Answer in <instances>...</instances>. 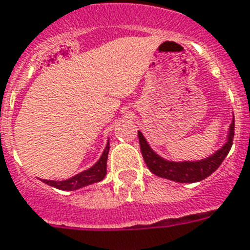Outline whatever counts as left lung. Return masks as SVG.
Returning <instances> with one entry per match:
<instances>
[{
	"label": "left lung",
	"instance_id": "1",
	"mask_svg": "<svg viewBox=\"0 0 250 250\" xmlns=\"http://www.w3.org/2000/svg\"><path fill=\"white\" fill-rule=\"evenodd\" d=\"M234 132L235 121H232L230 125V132H229V139H227V143L222 146V149L213 154L212 157L199 160V162H180L178 163V162L164 160L163 158H160L158 154H155L153 150L150 149L149 144L146 143L145 137L140 131L139 141L141 154H143L146 166L154 174H157L159 177L172 180V181L188 184V182L202 181L220 167L221 163L224 162V159L230 151L231 146H232Z\"/></svg>",
	"mask_w": 250,
	"mask_h": 250
}]
</instances>
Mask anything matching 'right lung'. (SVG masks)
Masks as SVG:
<instances>
[{"label":"right lung","mask_w":250,"mask_h":250,"mask_svg":"<svg viewBox=\"0 0 250 250\" xmlns=\"http://www.w3.org/2000/svg\"><path fill=\"white\" fill-rule=\"evenodd\" d=\"M107 154H109V143H107L104 153H103L101 158L99 159V162L95 166H92L90 169L81 172V173L76 174L74 177L65 180V181H52V180H42V181L56 188L65 190V191H73V190L84 188V186L93 184V182L101 181L105 177V174H106Z\"/></svg>","instance_id":"add662e5"}]
</instances>
